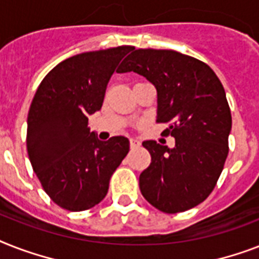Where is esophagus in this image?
<instances>
[{
	"mask_svg": "<svg viewBox=\"0 0 259 259\" xmlns=\"http://www.w3.org/2000/svg\"><path fill=\"white\" fill-rule=\"evenodd\" d=\"M138 146H140V141H137L136 138H132V140H130V148H132V149H136Z\"/></svg>",
	"mask_w": 259,
	"mask_h": 259,
	"instance_id": "34e87169",
	"label": "esophagus"
}]
</instances>
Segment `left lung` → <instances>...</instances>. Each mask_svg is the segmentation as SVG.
<instances>
[{
    "mask_svg": "<svg viewBox=\"0 0 259 259\" xmlns=\"http://www.w3.org/2000/svg\"><path fill=\"white\" fill-rule=\"evenodd\" d=\"M119 72L133 71L157 91V122L175 146L142 142L152 162L140 175L142 196L166 213L196 207L212 192L229 154L231 132L225 89L209 66L172 50H134Z\"/></svg>",
    "mask_w": 259,
    "mask_h": 259,
    "instance_id": "1",
    "label": "left lung"
}]
</instances>
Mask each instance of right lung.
<instances>
[{
    "label": "right lung",
    "mask_w": 259,
    "mask_h": 259,
    "mask_svg": "<svg viewBox=\"0 0 259 259\" xmlns=\"http://www.w3.org/2000/svg\"><path fill=\"white\" fill-rule=\"evenodd\" d=\"M130 46L83 52L47 74L28 113L26 149L47 195L84 211L105 199L110 177L129 153L123 136L99 141L89 115L101 110L107 83Z\"/></svg>",
    "instance_id": "1"
}]
</instances>
